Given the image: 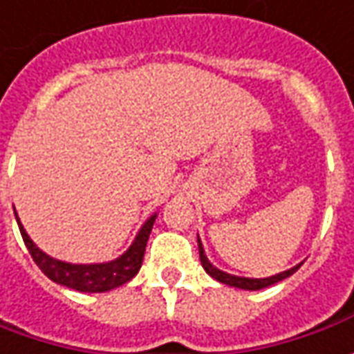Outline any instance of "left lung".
Segmentation results:
<instances>
[{
  "mask_svg": "<svg viewBox=\"0 0 354 354\" xmlns=\"http://www.w3.org/2000/svg\"><path fill=\"white\" fill-rule=\"evenodd\" d=\"M197 246H199V259H201V266L203 269L207 271L209 275L213 279H217L218 283H225L228 287H236V288H244V290H259V288H266L269 285H275L279 281H283V279L290 277L295 271H298V268L302 266V263H298L295 268L287 269V271H283V273H277V275H273V277H266V279H248V277H236V275H230V273H225V271H221L217 269L205 256V252H203V244H201V240L197 238Z\"/></svg>",
  "mask_w": 354,
  "mask_h": 354,
  "instance_id": "left-lung-1",
  "label": "left lung"
}]
</instances>
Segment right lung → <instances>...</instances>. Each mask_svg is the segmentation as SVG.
<instances>
[{"mask_svg":"<svg viewBox=\"0 0 354 354\" xmlns=\"http://www.w3.org/2000/svg\"><path fill=\"white\" fill-rule=\"evenodd\" d=\"M155 218H157V213L147 218L145 225L137 232L133 244L127 248V252H124L120 258L106 261V263H85V266H81V263H66V261L50 258L48 254H44L30 240V236L26 234V230L21 225L19 217H17V223H19L21 236L25 240L30 256L35 259L36 266L42 269V273H44L46 277L52 279L57 285L75 288L79 292H106V290H112V288L131 281L137 275V271L141 269L143 256H145L147 240H149Z\"/></svg>","mask_w":354,"mask_h":354,"instance_id":"add662e5","label":"right lung"}]
</instances>
